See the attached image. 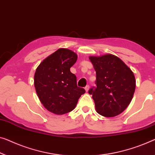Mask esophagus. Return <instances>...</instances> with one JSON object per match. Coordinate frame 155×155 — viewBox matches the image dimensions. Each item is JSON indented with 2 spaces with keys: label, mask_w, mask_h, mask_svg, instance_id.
Returning <instances> with one entry per match:
<instances>
[{
  "label": "esophagus",
  "mask_w": 155,
  "mask_h": 155,
  "mask_svg": "<svg viewBox=\"0 0 155 155\" xmlns=\"http://www.w3.org/2000/svg\"><path fill=\"white\" fill-rule=\"evenodd\" d=\"M85 91H86V92L88 91V90H89V85H86V86L85 87Z\"/></svg>",
  "instance_id": "esophagus-1"
}]
</instances>
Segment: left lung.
<instances>
[{"label": "left lung", "instance_id": "obj_1", "mask_svg": "<svg viewBox=\"0 0 155 155\" xmlns=\"http://www.w3.org/2000/svg\"><path fill=\"white\" fill-rule=\"evenodd\" d=\"M96 71V87L89 90L97 112L110 117L120 114L132 100L136 88L133 71L112 54L90 56Z\"/></svg>", "mask_w": 155, "mask_h": 155}]
</instances>
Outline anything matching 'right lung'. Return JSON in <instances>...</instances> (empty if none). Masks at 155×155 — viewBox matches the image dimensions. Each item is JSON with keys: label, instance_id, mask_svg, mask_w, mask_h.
<instances>
[{"label": "right lung", "instance_id": "right-lung-1", "mask_svg": "<svg viewBox=\"0 0 155 155\" xmlns=\"http://www.w3.org/2000/svg\"><path fill=\"white\" fill-rule=\"evenodd\" d=\"M77 55L68 48H59L38 67L34 85L39 99L48 111L63 115L74 109L78 99L85 91L77 86V77L70 68Z\"/></svg>", "mask_w": 155, "mask_h": 155}]
</instances>
